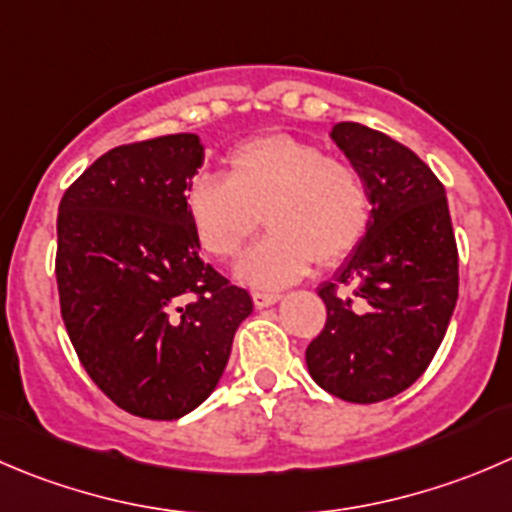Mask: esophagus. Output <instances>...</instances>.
Segmentation results:
<instances>
[{"mask_svg": "<svg viewBox=\"0 0 512 512\" xmlns=\"http://www.w3.org/2000/svg\"><path fill=\"white\" fill-rule=\"evenodd\" d=\"M282 295H277V292H255L252 295V302H255L257 307H270L275 305V302H280Z\"/></svg>", "mask_w": 512, "mask_h": 512, "instance_id": "34e87169", "label": "esophagus"}]
</instances>
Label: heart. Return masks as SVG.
<instances>
[{"label":"heart","mask_w":512,"mask_h":512,"mask_svg":"<svg viewBox=\"0 0 512 512\" xmlns=\"http://www.w3.org/2000/svg\"><path fill=\"white\" fill-rule=\"evenodd\" d=\"M185 212L207 255L230 260L260 227L270 235L237 260L235 275L255 290H280L312 262L335 265L370 227V192L355 165L292 135H262L227 155V177L197 175Z\"/></svg>","instance_id":"1"}]
</instances>
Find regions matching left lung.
I'll use <instances>...</instances> for the list:
<instances>
[{"label": "left lung", "instance_id": "left-lung-1", "mask_svg": "<svg viewBox=\"0 0 512 512\" xmlns=\"http://www.w3.org/2000/svg\"><path fill=\"white\" fill-rule=\"evenodd\" d=\"M330 140L370 192V227L330 282L317 287L325 330L307 345L312 380L347 403L408 390L443 342L458 302V247L445 187L393 137L337 122ZM353 287L351 298L336 287Z\"/></svg>", "mask_w": 512, "mask_h": 512}]
</instances>
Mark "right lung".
I'll use <instances>...</instances> for the list:
<instances>
[{
  "label": "right lung",
  "instance_id": "add662e5",
  "mask_svg": "<svg viewBox=\"0 0 512 512\" xmlns=\"http://www.w3.org/2000/svg\"><path fill=\"white\" fill-rule=\"evenodd\" d=\"M197 135L109 150L64 192L57 217L62 320L84 370L122 410L192 413L217 388L250 292L200 260L185 190Z\"/></svg>",
  "mask_w": 512,
  "mask_h": 512
}]
</instances>
